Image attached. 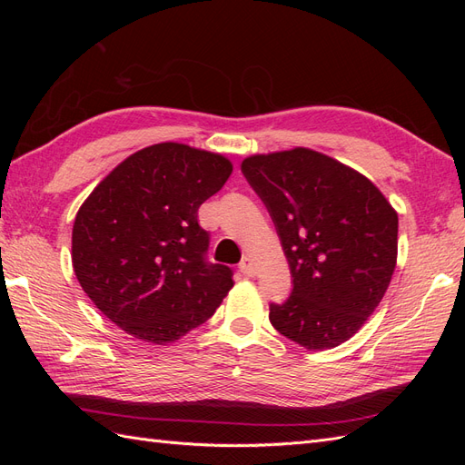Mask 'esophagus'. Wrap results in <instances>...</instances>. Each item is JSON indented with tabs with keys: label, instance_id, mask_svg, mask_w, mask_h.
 <instances>
[{
	"label": "esophagus",
	"instance_id": "1",
	"mask_svg": "<svg viewBox=\"0 0 465 465\" xmlns=\"http://www.w3.org/2000/svg\"><path fill=\"white\" fill-rule=\"evenodd\" d=\"M238 267H241V272H242L246 277L256 275V265H254V262H252V258H244Z\"/></svg>",
	"mask_w": 465,
	"mask_h": 465
}]
</instances>
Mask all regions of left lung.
I'll return each instance as SVG.
<instances>
[{
	"label": "left lung",
	"instance_id": "1",
	"mask_svg": "<svg viewBox=\"0 0 465 465\" xmlns=\"http://www.w3.org/2000/svg\"><path fill=\"white\" fill-rule=\"evenodd\" d=\"M242 173L275 223L292 275L272 326L308 351L353 337L382 301L398 262V213L372 182L328 154H250Z\"/></svg>",
	"mask_w": 465,
	"mask_h": 465
}]
</instances>
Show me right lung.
<instances>
[{
  "instance_id": "add662e5",
  "label": "right lung",
  "mask_w": 465,
  "mask_h": 465,
  "mask_svg": "<svg viewBox=\"0 0 465 465\" xmlns=\"http://www.w3.org/2000/svg\"><path fill=\"white\" fill-rule=\"evenodd\" d=\"M232 173L219 153L184 143L135 151L79 207L74 272L110 322L153 345L202 326L232 289L231 267L207 263L200 205Z\"/></svg>"
}]
</instances>
